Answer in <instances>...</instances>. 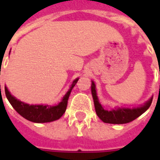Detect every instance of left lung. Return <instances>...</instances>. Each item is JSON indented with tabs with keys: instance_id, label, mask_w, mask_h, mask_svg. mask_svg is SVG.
<instances>
[{
	"instance_id": "1",
	"label": "left lung",
	"mask_w": 160,
	"mask_h": 160,
	"mask_svg": "<svg viewBox=\"0 0 160 160\" xmlns=\"http://www.w3.org/2000/svg\"><path fill=\"white\" fill-rule=\"evenodd\" d=\"M91 91H92V95L93 98L96 113L98 117L105 123L123 124L130 122L143 114L145 111L150 107L152 101V97L149 100L144 103V104H141L139 107H115L114 109L108 111L102 106V104L99 102L97 95V91H96V85L93 80H92Z\"/></svg>"
}]
</instances>
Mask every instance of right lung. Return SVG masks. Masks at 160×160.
<instances>
[{
	"mask_svg": "<svg viewBox=\"0 0 160 160\" xmlns=\"http://www.w3.org/2000/svg\"><path fill=\"white\" fill-rule=\"evenodd\" d=\"M79 78L73 80L71 87L62 98L59 104L56 105H49V104H29L24 103L22 101L17 99L13 97L5 86L6 97L8 99L13 109L19 113L21 117L26 118V120L31 121L37 123L42 122H49L53 121L58 120L66 111L68 100L71 93V91L75 86ZM1 91V85H0Z\"/></svg>",
	"mask_w": 160,
	"mask_h": 160,
	"instance_id": "1",
	"label": "right lung"
}]
</instances>
